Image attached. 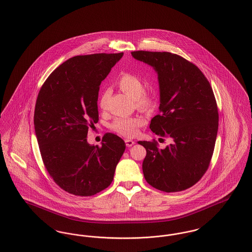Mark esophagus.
<instances>
[{
  "instance_id": "34e87169",
  "label": "esophagus",
  "mask_w": 252,
  "mask_h": 252,
  "mask_svg": "<svg viewBox=\"0 0 252 252\" xmlns=\"http://www.w3.org/2000/svg\"><path fill=\"white\" fill-rule=\"evenodd\" d=\"M125 142H126V146H127V147H131L132 145L135 144V142H134V141L129 140V139H126Z\"/></svg>"
}]
</instances>
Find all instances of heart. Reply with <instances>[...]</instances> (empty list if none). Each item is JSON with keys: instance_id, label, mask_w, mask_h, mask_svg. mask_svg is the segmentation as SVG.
<instances>
[{"instance_id": "b5f03b06", "label": "heart", "mask_w": 252, "mask_h": 252, "mask_svg": "<svg viewBox=\"0 0 252 252\" xmlns=\"http://www.w3.org/2000/svg\"><path fill=\"white\" fill-rule=\"evenodd\" d=\"M115 84L124 94L134 99L137 108L144 111H151L156 108L158 101V95L156 91L144 90V82L138 75L129 72H121ZM106 102L107 93L104 92L99 98L100 108H105ZM144 124V120L142 117L122 116L113 120L110 124V128L122 136L131 138L138 134L139 128Z\"/></svg>"}]
</instances>
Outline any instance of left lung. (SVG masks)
Instances as JSON below:
<instances>
[{
    "mask_svg": "<svg viewBox=\"0 0 252 252\" xmlns=\"http://www.w3.org/2000/svg\"><path fill=\"white\" fill-rule=\"evenodd\" d=\"M131 55L158 72L159 114L149 127L174 141L164 149L155 140L138 142L146 149L144 179L159 191H184L203 177L214 153L218 108L213 89L203 72L179 55L148 51Z\"/></svg>",
    "mask_w": 252,
    "mask_h": 252,
    "instance_id": "1",
    "label": "left lung"
}]
</instances>
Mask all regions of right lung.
<instances>
[{"label":"right lung","mask_w":252,"mask_h":252,"mask_svg":"<svg viewBox=\"0 0 252 252\" xmlns=\"http://www.w3.org/2000/svg\"><path fill=\"white\" fill-rule=\"evenodd\" d=\"M123 55L73 57L39 90L34 125L40 155L51 178L69 193L91 196L108 188L126 149L112 133L104 135L101 146L87 142L88 130L99 120V86Z\"/></svg>","instance_id":"1"}]
</instances>
